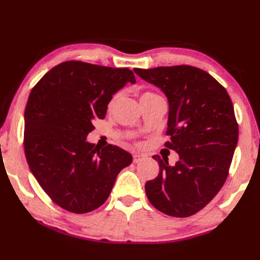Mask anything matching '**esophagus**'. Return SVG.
I'll use <instances>...</instances> for the list:
<instances>
[{"label":"esophagus","instance_id":"34e87169","mask_svg":"<svg viewBox=\"0 0 260 260\" xmlns=\"http://www.w3.org/2000/svg\"><path fill=\"white\" fill-rule=\"evenodd\" d=\"M144 158H145V156L143 155V154L137 153V154H134V155H133V162L134 163H139V162L142 161V159H144Z\"/></svg>","mask_w":260,"mask_h":260}]
</instances>
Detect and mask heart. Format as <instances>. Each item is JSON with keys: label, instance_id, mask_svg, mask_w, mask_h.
<instances>
[{"label": "heart", "instance_id": "obj_1", "mask_svg": "<svg viewBox=\"0 0 260 260\" xmlns=\"http://www.w3.org/2000/svg\"><path fill=\"white\" fill-rule=\"evenodd\" d=\"M153 96H157V95H155V93H153V92H144V93H143V95L141 96V98H145V97H153ZM116 99H117V95L113 96V98L110 99V102H109V104H108V108H112V107L114 106L115 103H116Z\"/></svg>", "mask_w": 260, "mask_h": 260}]
</instances>
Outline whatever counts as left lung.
<instances>
[{
  "label": "left lung",
  "instance_id": "obj_1",
  "mask_svg": "<svg viewBox=\"0 0 260 260\" xmlns=\"http://www.w3.org/2000/svg\"><path fill=\"white\" fill-rule=\"evenodd\" d=\"M134 71L168 97L170 141L165 146L180 157L170 167L167 159L153 156L159 172L146 182V196L158 211L190 217L206 207L227 180L238 142L233 102L211 75L192 66Z\"/></svg>",
  "mask_w": 260,
  "mask_h": 260
}]
</instances>
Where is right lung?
Here are the masks:
<instances>
[{
	"instance_id": "right-lung-1",
	"label": "right lung",
	"mask_w": 260,
	"mask_h": 260,
	"mask_svg": "<svg viewBox=\"0 0 260 260\" xmlns=\"http://www.w3.org/2000/svg\"><path fill=\"white\" fill-rule=\"evenodd\" d=\"M135 84L128 68L82 61L53 67L32 88L24 112V153L32 174L49 198L74 213H87L107 200L118 173L133 161L116 145L88 143L115 92Z\"/></svg>"
}]
</instances>
